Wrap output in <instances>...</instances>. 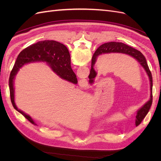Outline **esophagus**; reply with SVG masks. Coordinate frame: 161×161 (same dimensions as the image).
Returning a JSON list of instances; mask_svg holds the SVG:
<instances>
[{"label":"esophagus","mask_w":161,"mask_h":161,"mask_svg":"<svg viewBox=\"0 0 161 161\" xmlns=\"http://www.w3.org/2000/svg\"><path fill=\"white\" fill-rule=\"evenodd\" d=\"M80 84V86L81 85V86H86V81H81V82Z\"/></svg>","instance_id":"obj_1"}]
</instances>
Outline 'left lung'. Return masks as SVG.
Returning a JSON list of instances; mask_svg holds the SVG:
<instances>
[{"instance_id": "1", "label": "left lung", "mask_w": 161, "mask_h": 161, "mask_svg": "<svg viewBox=\"0 0 161 161\" xmlns=\"http://www.w3.org/2000/svg\"><path fill=\"white\" fill-rule=\"evenodd\" d=\"M123 53L128 54V55L132 57L133 58L138 61V62L141 64V66L144 68L146 71L147 74L149 81H150V91H151V95H150V100L147 102L145 105L143 106L142 108L139 109L137 112V115H136V125H138L141 123L142 119L145 118L147 114L151 107L152 104V86H153V81H152V75L150 71L147 62L145 59V56L138 51L133 47L126 45L125 43H118V42H108L102 44L95 51L93 57H92L91 61V69L90 71L89 76V82L91 84L94 82V79L95 78L97 75V73L94 70L93 66L96 62V59L98 56L101 55V54H108V53Z\"/></svg>"}]
</instances>
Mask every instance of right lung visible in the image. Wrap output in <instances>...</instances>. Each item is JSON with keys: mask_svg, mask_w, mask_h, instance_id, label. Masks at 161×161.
<instances>
[{"mask_svg": "<svg viewBox=\"0 0 161 161\" xmlns=\"http://www.w3.org/2000/svg\"><path fill=\"white\" fill-rule=\"evenodd\" d=\"M36 61H46L54 73L61 78L71 83H77L76 75L71 68L70 53L66 46L64 44L53 40H45L32 44L23 50L17 57L14 66L10 73L9 79V93L14 108L34 125H35V123L32 118L16 107L14 102V80L19 68L23 65Z\"/></svg>", "mask_w": 161, "mask_h": 161, "instance_id": "obj_1", "label": "right lung"}]
</instances>
